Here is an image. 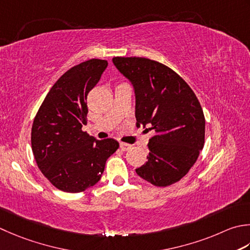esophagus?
Wrapping results in <instances>:
<instances>
[{"instance_id":"obj_1","label":"esophagus","mask_w":250,"mask_h":250,"mask_svg":"<svg viewBox=\"0 0 250 250\" xmlns=\"http://www.w3.org/2000/svg\"><path fill=\"white\" fill-rule=\"evenodd\" d=\"M131 147L130 144H126V143H120V148L122 150H128Z\"/></svg>"}]
</instances>
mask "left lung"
<instances>
[{"mask_svg":"<svg viewBox=\"0 0 250 250\" xmlns=\"http://www.w3.org/2000/svg\"><path fill=\"white\" fill-rule=\"evenodd\" d=\"M133 86L136 126L149 125L147 161L135 169L155 187L178 182L196 163L205 143L204 112L192 89L169 67L143 57H114Z\"/></svg>","mask_w":250,"mask_h":250,"instance_id":"obj_1","label":"left lung"}]
</instances>
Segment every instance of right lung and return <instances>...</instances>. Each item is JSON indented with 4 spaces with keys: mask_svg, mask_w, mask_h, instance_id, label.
<instances>
[{
    "mask_svg": "<svg viewBox=\"0 0 250 250\" xmlns=\"http://www.w3.org/2000/svg\"><path fill=\"white\" fill-rule=\"evenodd\" d=\"M108 66L89 60L73 66L56 81L33 120L31 146L41 172L58 189L79 193L96 184L106 160L119 147L114 139L100 141L82 131L86 97Z\"/></svg>",
    "mask_w": 250,
    "mask_h": 250,
    "instance_id": "obj_1",
    "label": "right lung"
}]
</instances>
